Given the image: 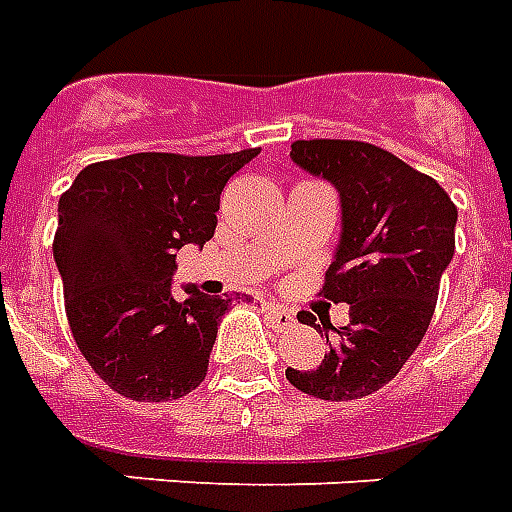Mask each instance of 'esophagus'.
Wrapping results in <instances>:
<instances>
[{
    "mask_svg": "<svg viewBox=\"0 0 512 512\" xmlns=\"http://www.w3.org/2000/svg\"><path fill=\"white\" fill-rule=\"evenodd\" d=\"M264 313H267V318H270L272 324L278 326V329H288V326L294 324V313H291L288 307H280V305H272V302H267V305H264Z\"/></svg>",
    "mask_w": 512,
    "mask_h": 512,
    "instance_id": "1",
    "label": "esophagus"
}]
</instances>
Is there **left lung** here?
I'll return each instance as SVG.
<instances>
[{"mask_svg": "<svg viewBox=\"0 0 512 512\" xmlns=\"http://www.w3.org/2000/svg\"><path fill=\"white\" fill-rule=\"evenodd\" d=\"M291 159L340 191L343 234L321 294L351 305V321L334 329L313 318L329 353L315 370L288 367L286 378L315 399L370 397L424 340L459 210L437 180L370 142L297 140Z\"/></svg>", "mask_w": 512, "mask_h": 512, "instance_id": "8db88e82", "label": "left lung"}]
</instances>
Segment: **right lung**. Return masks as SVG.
Returning <instances> with one entry per match:
<instances>
[{"instance_id":"right-lung-1","label":"right lung","mask_w":512,"mask_h":512,"mask_svg":"<svg viewBox=\"0 0 512 512\" xmlns=\"http://www.w3.org/2000/svg\"><path fill=\"white\" fill-rule=\"evenodd\" d=\"M256 153H132L88 164L61 194L53 259L69 329L121 397L167 402L205 380L232 299L191 288L178 302L175 256L213 237L221 191Z\"/></svg>"}]
</instances>
